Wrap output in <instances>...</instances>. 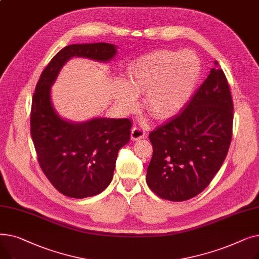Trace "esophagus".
<instances>
[{
	"label": "esophagus",
	"instance_id": "esophagus-1",
	"mask_svg": "<svg viewBox=\"0 0 259 259\" xmlns=\"http://www.w3.org/2000/svg\"><path fill=\"white\" fill-rule=\"evenodd\" d=\"M145 134H146L145 131L141 127L135 126L131 130V140L132 141H138V140L144 139L145 138Z\"/></svg>",
	"mask_w": 259,
	"mask_h": 259
}]
</instances>
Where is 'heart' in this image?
<instances>
[{
    "label": "heart",
    "mask_w": 259,
    "mask_h": 259,
    "mask_svg": "<svg viewBox=\"0 0 259 259\" xmlns=\"http://www.w3.org/2000/svg\"><path fill=\"white\" fill-rule=\"evenodd\" d=\"M201 73L199 58L192 51L160 49L148 53L129 69V85L120 90V102L127 108L137 104V94L146 93V111L155 119L178 113L187 104Z\"/></svg>",
    "instance_id": "heart-1"
}]
</instances>
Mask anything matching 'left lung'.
Wrapping results in <instances>:
<instances>
[{"label": "left lung", "mask_w": 259, "mask_h": 259, "mask_svg": "<svg viewBox=\"0 0 259 259\" xmlns=\"http://www.w3.org/2000/svg\"><path fill=\"white\" fill-rule=\"evenodd\" d=\"M233 101L219 62L183 110L149 134L153 154L146 181L171 201L202 192L221 169L232 140Z\"/></svg>", "instance_id": "1"}]
</instances>
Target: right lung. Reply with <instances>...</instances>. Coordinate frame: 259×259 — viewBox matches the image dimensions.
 <instances>
[{
    "mask_svg": "<svg viewBox=\"0 0 259 259\" xmlns=\"http://www.w3.org/2000/svg\"><path fill=\"white\" fill-rule=\"evenodd\" d=\"M115 46L73 44L54 56L40 74L32 97L30 134L40 169L59 192L72 198L100 194L111 183L118 150L130 140L129 118H95L83 124L62 119L54 111L50 87L72 57L110 61Z\"/></svg>",
    "mask_w": 259,
    "mask_h": 259,
    "instance_id": "add662e5",
    "label": "right lung"
}]
</instances>
